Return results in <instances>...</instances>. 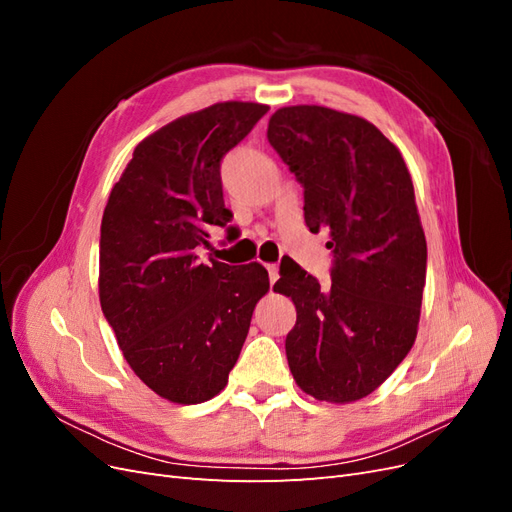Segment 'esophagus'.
Listing matches in <instances>:
<instances>
[{"mask_svg":"<svg viewBox=\"0 0 512 512\" xmlns=\"http://www.w3.org/2000/svg\"><path fill=\"white\" fill-rule=\"evenodd\" d=\"M267 271H269V280H271V284H275V282H277V277H280V267H277V265H267Z\"/></svg>","mask_w":512,"mask_h":512,"instance_id":"1","label":"esophagus"}]
</instances>
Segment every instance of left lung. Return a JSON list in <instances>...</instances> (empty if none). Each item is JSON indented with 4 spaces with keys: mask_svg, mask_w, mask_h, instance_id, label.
<instances>
[{
    "mask_svg": "<svg viewBox=\"0 0 512 512\" xmlns=\"http://www.w3.org/2000/svg\"><path fill=\"white\" fill-rule=\"evenodd\" d=\"M267 138L303 185L305 224L329 230L331 286L284 258L273 292L297 307L286 356L299 389L350 404L374 393L410 352L427 241L399 149L374 123L327 106H284Z\"/></svg>",
    "mask_w": 512,
    "mask_h": 512,
    "instance_id": "1",
    "label": "left lung"
}]
</instances>
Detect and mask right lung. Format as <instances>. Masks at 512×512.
<instances>
[{"mask_svg": "<svg viewBox=\"0 0 512 512\" xmlns=\"http://www.w3.org/2000/svg\"><path fill=\"white\" fill-rule=\"evenodd\" d=\"M269 111L218 102L166 123L134 149L100 228V305L134 374L173 404L224 391L269 292L267 269L198 256L232 220L220 164Z\"/></svg>", "mask_w": 512, "mask_h": 512, "instance_id": "add662e5", "label": "right lung"}]
</instances>
